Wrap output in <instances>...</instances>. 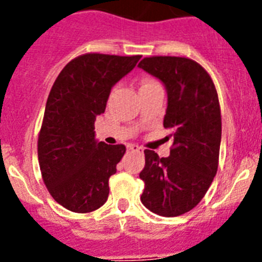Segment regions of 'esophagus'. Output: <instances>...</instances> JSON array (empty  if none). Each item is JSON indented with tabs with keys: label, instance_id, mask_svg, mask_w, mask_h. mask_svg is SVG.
Masks as SVG:
<instances>
[{
	"label": "esophagus",
	"instance_id": "obj_1",
	"mask_svg": "<svg viewBox=\"0 0 262 262\" xmlns=\"http://www.w3.org/2000/svg\"><path fill=\"white\" fill-rule=\"evenodd\" d=\"M128 149L133 152H143V148L139 147V145H135V144H129Z\"/></svg>",
	"mask_w": 262,
	"mask_h": 262
}]
</instances>
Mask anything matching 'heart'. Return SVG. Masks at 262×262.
Segmentation results:
<instances>
[{
	"label": "heart",
	"mask_w": 262,
	"mask_h": 262,
	"mask_svg": "<svg viewBox=\"0 0 262 262\" xmlns=\"http://www.w3.org/2000/svg\"><path fill=\"white\" fill-rule=\"evenodd\" d=\"M152 82H156V81H154V80H144L142 82V85H147V84H152Z\"/></svg>",
	"instance_id": "obj_1"
}]
</instances>
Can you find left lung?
<instances>
[{
	"mask_svg": "<svg viewBox=\"0 0 262 262\" xmlns=\"http://www.w3.org/2000/svg\"><path fill=\"white\" fill-rule=\"evenodd\" d=\"M138 67L165 85L164 127L173 129L174 139L168 157L144 151L140 201L155 214L178 216L201 202L216 174L222 139L216 89L206 69L187 57H144Z\"/></svg>",
	"mask_w": 262,
	"mask_h": 262,
	"instance_id": "8db88e82",
	"label": "left lung"
}]
</instances>
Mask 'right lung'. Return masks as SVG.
I'll list each match as a JSON object with an SVG mask.
<instances>
[{
  "label": "right lung",
  "instance_id": "1",
  "mask_svg": "<svg viewBox=\"0 0 262 262\" xmlns=\"http://www.w3.org/2000/svg\"><path fill=\"white\" fill-rule=\"evenodd\" d=\"M140 57L85 53L71 60L53 82L39 131L38 159L48 191L69 211L92 212L107 201L108 178L126 147L97 142L94 122L105 113L111 88Z\"/></svg>",
  "mask_w": 262,
  "mask_h": 262
}]
</instances>
